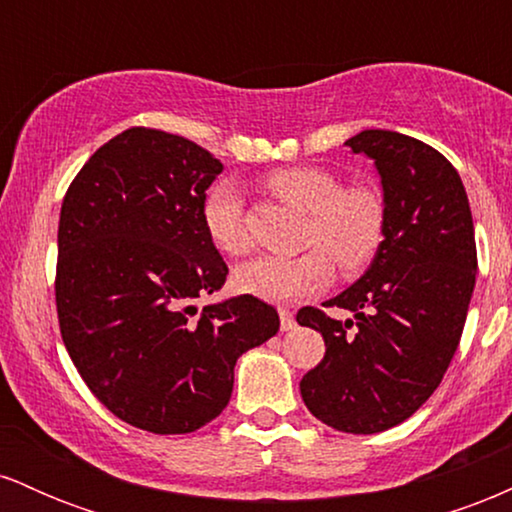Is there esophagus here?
Segmentation results:
<instances>
[{"label":"esophagus","instance_id":"obj_1","mask_svg":"<svg viewBox=\"0 0 512 512\" xmlns=\"http://www.w3.org/2000/svg\"><path fill=\"white\" fill-rule=\"evenodd\" d=\"M279 322H281V332H289L296 327V317L289 308H279Z\"/></svg>","mask_w":512,"mask_h":512}]
</instances>
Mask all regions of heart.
<instances>
[{
	"label": "heart",
	"instance_id": "obj_1",
	"mask_svg": "<svg viewBox=\"0 0 512 512\" xmlns=\"http://www.w3.org/2000/svg\"><path fill=\"white\" fill-rule=\"evenodd\" d=\"M264 185L291 207L308 214L305 245L296 257L260 255L236 269L238 291L272 303H289L330 286L334 262L344 272L366 267L378 252L385 233V209L380 197L366 187H346L330 170L296 166L279 168ZM202 223L211 243L228 255L248 250L243 192L236 182L219 180L202 202Z\"/></svg>",
	"mask_w": 512,
	"mask_h": 512
}]
</instances>
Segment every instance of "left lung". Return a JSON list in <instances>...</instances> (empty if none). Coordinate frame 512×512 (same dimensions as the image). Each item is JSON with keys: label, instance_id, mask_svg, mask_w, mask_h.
<instances>
[{"label": "left lung", "instance_id": "1", "mask_svg": "<svg viewBox=\"0 0 512 512\" xmlns=\"http://www.w3.org/2000/svg\"><path fill=\"white\" fill-rule=\"evenodd\" d=\"M346 146L378 168L385 233L366 274L325 303L354 317L298 310V325L327 346L301 395L322 424L368 436L409 419L443 380L472 301L477 243L460 175L433 146L390 129H363Z\"/></svg>", "mask_w": 512, "mask_h": 512}]
</instances>
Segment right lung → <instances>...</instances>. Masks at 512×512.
I'll list each match as a JSON object with an SVG mask.
<instances>
[{"label":"right lung","instance_id":"add662e5","mask_svg":"<svg viewBox=\"0 0 512 512\" xmlns=\"http://www.w3.org/2000/svg\"><path fill=\"white\" fill-rule=\"evenodd\" d=\"M223 163L161 129L103 144L62 202L55 301L88 390L149 433H192L226 409L233 368L279 332L255 296L204 305L228 267L202 223Z\"/></svg>","mask_w":512,"mask_h":512}]
</instances>
